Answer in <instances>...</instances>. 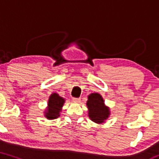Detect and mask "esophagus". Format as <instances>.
I'll list each match as a JSON object with an SVG mask.
<instances>
[{"label":"esophagus","mask_w":159,"mask_h":159,"mask_svg":"<svg viewBox=\"0 0 159 159\" xmlns=\"http://www.w3.org/2000/svg\"><path fill=\"white\" fill-rule=\"evenodd\" d=\"M72 101L75 103H79L81 102V98H72Z\"/></svg>","instance_id":"34e87169"}]
</instances>
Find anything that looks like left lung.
<instances>
[{
  "label": "left lung",
  "mask_w": 159,
  "mask_h": 159,
  "mask_svg": "<svg viewBox=\"0 0 159 159\" xmlns=\"http://www.w3.org/2000/svg\"><path fill=\"white\" fill-rule=\"evenodd\" d=\"M87 105L88 108V116L94 123L102 124L111 115L110 107L105 105L102 96L98 93H93L87 96Z\"/></svg>",
  "instance_id": "obj_1"
}]
</instances>
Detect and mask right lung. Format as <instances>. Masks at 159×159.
Segmentation results:
<instances>
[{
    "instance_id": "1",
    "label": "right lung",
    "mask_w": 159,
    "mask_h": 159,
    "mask_svg": "<svg viewBox=\"0 0 159 159\" xmlns=\"http://www.w3.org/2000/svg\"><path fill=\"white\" fill-rule=\"evenodd\" d=\"M65 101V98L56 93L51 94L48 100V106L44 112L45 117L48 120H54L59 117Z\"/></svg>"
}]
</instances>
